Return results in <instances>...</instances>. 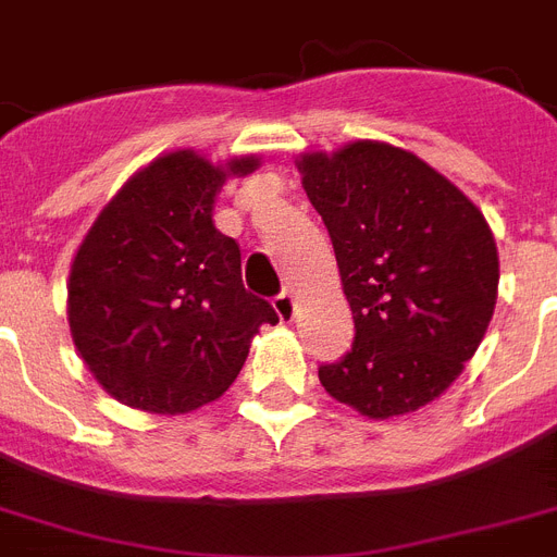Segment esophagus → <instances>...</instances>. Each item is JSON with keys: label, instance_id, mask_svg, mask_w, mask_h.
Masks as SVG:
<instances>
[{"label": "esophagus", "instance_id": "esophagus-1", "mask_svg": "<svg viewBox=\"0 0 557 557\" xmlns=\"http://www.w3.org/2000/svg\"><path fill=\"white\" fill-rule=\"evenodd\" d=\"M271 304H274V312H277L280 321H292L295 318V297H292V292H280Z\"/></svg>", "mask_w": 557, "mask_h": 557}]
</instances>
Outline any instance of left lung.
<instances>
[{
  "mask_svg": "<svg viewBox=\"0 0 557 557\" xmlns=\"http://www.w3.org/2000/svg\"><path fill=\"white\" fill-rule=\"evenodd\" d=\"M330 231L356 338L318 367L332 398L370 419L410 413L450 387L497 304V245L466 193L419 156L356 141L300 159Z\"/></svg>",
  "mask_w": 557,
  "mask_h": 557,
  "instance_id": "left-lung-1",
  "label": "left lung"
}]
</instances>
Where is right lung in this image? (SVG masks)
<instances>
[{
  "instance_id": "add662e5",
  "label": "right lung",
  "mask_w": 557,
  "mask_h": 557,
  "mask_svg": "<svg viewBox=\"0 0 557 557\" xmlns=\"http://www.w3.org/2000/svg\"><path fill=\"white\" fill-rule=\"evenodd\" d=\"M225 168L193 150L135 173L83 239L69 277L74 347L109 396L147 413H187L225 393L271 304L245 292L243 257L213 225Z\"/></svg>"
}]
</instances>
